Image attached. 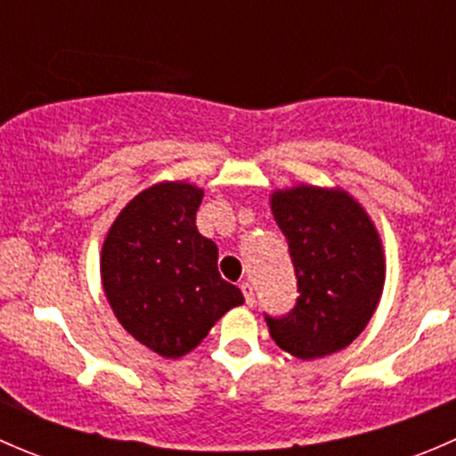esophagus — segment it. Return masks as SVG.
<instances>
[{
    "mask_svg": "<svg viewBox=\"0 0 456 456\" xmlns=\"http://www.w3.org/2000/svg\"><path fill=\"white\" fill-rule=\"evenodd\" d=\"M240 289H242V296H245V302H247V305H254V302H256V293H254V287H251V284L249 282H242L240 284Z\"/></svg>",
    "mask_w": 456,
    "mask_h": 456,
    "instance_id": "esophagus-1",
    "label": "esophagus"
}]
</instances>
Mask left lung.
Instances as JSON below:
<instances>
[{
  "label": "left lung",
  "mask_w": 456,
  "mask_h": 456,
  "mask_svg": "<svg viewBox=\"0 0 456 456\" xmlns=\"http://www.w3.org/2000/svg\"><path fill=\"white\" fill-rule=\"evenodd\" d=\"M297 278L296 306L265 315L273 342L297 360L346 348L375 314L386 265L379 233L344 190L297 185L271 194Z\"/></svg>",
  "instance_id": "8db88e82"
}]
</instances>
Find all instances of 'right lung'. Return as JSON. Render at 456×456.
<instances>
[{
	"label": "right lung",
	"instance_id": "add662e5",
	"mask_svg": "<svg viewBox=\"0 0 456 456\" xmlns=\"http://www.w3.org/2000/svg\"><path fill=\"white\" fill-rule=\"evenodd\" d=\"M202 190L156 183L134 196L105 236L101 280L123 329L176 360L196 348L242 291L218 273V247L196 229Z\"/></svg>",
	"mask_w": 456,
	"mask_h": 456
}]
</instances>
